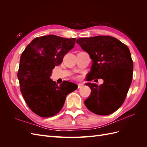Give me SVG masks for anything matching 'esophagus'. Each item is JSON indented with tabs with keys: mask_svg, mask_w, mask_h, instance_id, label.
Instances as JSON below:
<instances>
[{
	"mask_svg": "<svg viewBox=\"0 0 147 147\" xmlns=\"http://www.w3.org/2000/svg\"><path fill=\"white\" fill-rule=\"evenodd\" d=\"M83 86V84L82 83H78V88H82Z\"/></svg>",
	"mask_w": 147,
	"mask_h": 147,
	"instance_id": "obj_1",
	"label": "esophagus"
}]
</instances>
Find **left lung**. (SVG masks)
Here are the masks:
<instances>
[{"label": "left lung", "instance_id": "obj_1", "mask_svg": "<svg viewBox=\"0 0 147 147\" xmlns=\"http://www.w3.org/2000/svg\"><path fill=\"white\" fill-rule=\"evenodd\" d=\"M76 43L92 59L88 81L101 78L104 83H86L91 93L84 100L91 112L107 115L123 104L132 79L133 61L129 49L116 38L104 35L78 38Z\"/></svg>", "mask_w": 147, "mask_h": 147}]
</instances>
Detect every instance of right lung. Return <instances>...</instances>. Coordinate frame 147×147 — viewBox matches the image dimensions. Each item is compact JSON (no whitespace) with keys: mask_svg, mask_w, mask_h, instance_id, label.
<instances>
[{"mask_svg":"<svg viewBox=\"0 0 147 147\" xmlns=\"http://www.w3.org/2000/svg\"><path fill=\"white\" fill-rule=\"evenodd\" d=\"M75 40V38L44 35L34 38L22 53L18 72L20 90L29 107L40 117L57 114L66 96L77 89L70 86L73 83L66 81L57 85L50 78L53 69L61 64Z\"/></svg>","mask_w":147,"mask_h":147,"instance_id":"add662e5","label":"right lung"}]
</instances>
